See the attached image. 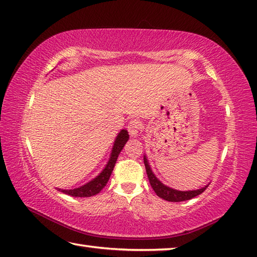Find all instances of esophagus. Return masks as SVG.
Returning <instances> with one entry per match:
<instances>
[{"mask_svg":"<svg viewBox=\"0 0 257 257\" xmlns=\"http://www.w3.org/2000/svg\"><path fill=\"white\" fill-rule=\"evenodd\" d=\"M142 130V123L139 119H131L127 125V131L131 137H137L140 131Z\"/></svg>","mask_w":257,"mask_h":257,"instance_id":"esophagus-1","label":"esophagus"}]
</instances>
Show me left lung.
<instances>
[{"label":"left lung","instance_id":"1","mask_svg":"<svg viewBox=\"0 0 257 257\" xmlns=\"http://www.w3.org/2000/svg\"><path fill=\"white\" fill-rule=\"evenodd\" d=\"M144 166H145V169H147V174H148V178L150 180V185H151V187L153 188L154 192H156L160 198H162V199L167 200V201L179 202V201H185V200L192 199V198H195L198 195H200V193L204 192L208 188V186H206L201 189H198V190H192V191L174 190V189H172V188L164 186L163 183H161L158 180L157 177L153 174L151 168H150L148 160L145 157H144Z\"/></svg>","mask_w":257,"mask_h":257}]
</instances>
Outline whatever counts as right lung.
<instances>
[{
  "label": "right lung",
  "instance_id": "add662e5",
  "mask_svg": "<svg viewBox=\"0 0 257 257\" xmlns=\"http://www.w3.org/2000/svg\"><path fill=\"white\" fill-rule=\"evenodd\" d=\"M127 140H128L127 131L122 130L115 140L112 154H110V159L107 163V166L105 167L104 170L101 171L99 176L96 177L94 180L86 183V185H84L83 187L71 189V190H61V189H59V190L72 197H91V196L97 195L98 192L101 191V189L106 186V183H107L110 174H112L114 170L115 163L117 161L118 154L120 153V151H122V149L124 148L125 143L127 142Z\"/></svg>",
  "mask_w": 257,
  "mask_h": 257
}]
</instances>
